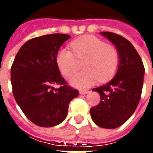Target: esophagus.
Returning a JSON list of instances; mask_svg holds the SVG:
<instances>
[{"instance_id":"obj_1","label":"esophagus","mask_w":153,"mask_h":153,"mask_svg":"<svg viewBox=\"0 0 153 153\" xmlns=\"http://www.w3.org/2000/svg\"><path fill=\"white\" fill-rule=\"evenodd\" d=\"M88 92H89L88 90H81V91H79V93L80 94H82V95H83V94H87Z\"/></svg>"}]
</instances>
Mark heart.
<instances>
[{"label":"heart","mask_w":153,"mask_h":153,"mask_svg":"<svg viewBox=\"0 0 153 153\" xmlns=\"http://www.w3.org/2000/svg\"><path fill=\"white\" fill-rule=\"evenodd\" d=\"M73 53L66 48H60L56 56V63L60 73L70 76L75 70V56L82 59L81 72L70 77L69 82L74 88H87L97 80L106 81L114 75L118 69L120 56L116 47L104 42L93 35H84L70 43Z\"/></svg>","instance_id":"heart-1"}]
</instances>
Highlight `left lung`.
I'll return each mask as SVG.
<instances>
[{"label": "left lung", "mask_w": 153, "mask_h": 153, "mask_svg": "<svg viewBox=\"0 0 153 153\" xmlns=\"http://www.w3.org/2000/svg\"><path fill=\"white\" fill-rule=\"evenodd\" d=\"M101 34L115 46L120 63L112 79L93 89L99 93L101 101L91 108L90 114L97 126L115 128L127 121L137 108L145 70L142 59L129 41L110 32H102Z\"/></svg>", "instance_id": "1"}]
</instances>
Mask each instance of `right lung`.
Listing matches in <instances>:
<instances>
[{"instance_id":"add662e5","label":"right lung","mask_w":153,"mask_h":153,"mask_svg":"<svg viewBox=\"0 0 153 153\" xmlns=\"http://www.w3.org/2000/svg\"><path fill=\"white\" fill-rule=\"evenodd\" d=\"M70 36L54 33L26 42L10 71L13 95L26 117L41 127H53L66 118L70 101L79 91L67 85L56 63L60 46ZM61 87L55 90L52 85Z\"/></svg>"}]
</instances>
